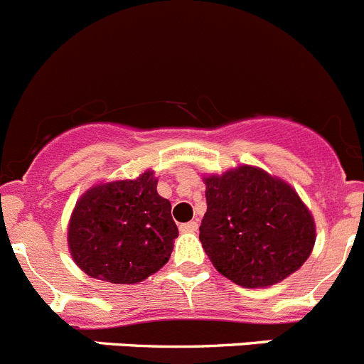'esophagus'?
Returning a JSON list of instances; mask_svg holds the SVG:
<instances>
[{
  "instance_id": "34e87169",
  "label": "esophagus",
  "mask_w": 364,
  "mask_h": 364,
  "mask_svg": "<svg viewBox=\"0 0 364 364\" xmlns=\"http://www.w3.org/2000/svg\"><path fill=\"white\" fill-rule=\"evenodd\" d=\"M198 228H199L198 220H190V223H185L179 226V230H181L183 233H193V232H198Z\"/></svg>"
}]
</instances>
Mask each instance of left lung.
Wrapping results in <instances>:
<instances>
[{"mask_svg":"<svg viewBox=\"0 0 364 364\" xmlns=\"http://www.w3.org/2000/svg\"><path fill=\"white\" fill-rule=\"evenodd\" d=\"M205 183L199 240L219 273L242 287H266L300 269L316 230L287 183L247 165Z\"/></svg>","mask_w":364,"mask_h":364,"instance_id":"obj_1","label":"left lung"}]
</instances>
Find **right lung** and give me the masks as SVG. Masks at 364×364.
<instances>
[{"label": "right lung", "instance_id": "add662e5", "mask_svg": "<svg viewBox=\"0 0 364 364\" xmlns=\"http://www.w3.org/2000/svg\"><path fill=\"white\" fill-rule=\"evenodd\" d=\"M147 171L87 190L75 206L68 244L77 266L111 284H138L171 259L178 226Z\"/></svg>", "mask_w": 364, "mask_h": 364}]
</instances>
